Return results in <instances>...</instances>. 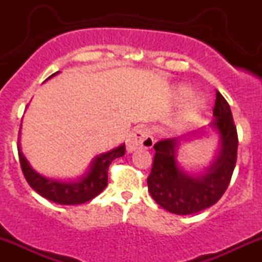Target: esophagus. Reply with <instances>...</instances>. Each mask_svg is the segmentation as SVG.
I'll list each match as a JSON object with an SVG mask.
<instances>
[{"mask_svg": "<svg viewBox=\"0 0 262 262\" xmlns=\"http://www.w3.org/2000/svg\"><path fill=\"white\" fill-rule=\"evenodd\" d=\"M152 145H154V139L149 129L146 128L135 129L127 140L128 152H133L138 149H151Z\"/></svg>", "mask_w": 262, "mask_h": 262, "instance_id": "1", "label": "esophagus"}]
</instances>
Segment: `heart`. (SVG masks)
<instances>
[{"instance_id": "heart-1", "label": "heart", "mask_w": 262, "mask_h": 262, "mask_svg": "<svg viewBox=\"0 0 262 262\" xmlns=\"http://www.w3.org/2000/svg\"><path fill=\"white\" fill-rule=\"evenodd\" d=\"M189 93V90L187 87H181L180 89V95L182 97L187 96ZM203 110V101L201 98H192L191 101H188L187 103L183 106L181 112L179 113L176 118V124L179 127H187L191 124L194 119L200 116L201 111Z\"/></svg>"}]
</instances>
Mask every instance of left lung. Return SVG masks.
Listing matches in <instances>:
<instances>
[{"mask_svg":"<svg viewBox=\"0 0 262 262\" xmlns=\"http://www.w3.org/2000/svg\"><path fill=\"white\" fill-rule=\"evenodd\" d=\"M210 127L219 135L214 160L203 172L189 175L177 162L179 143L185 137L164 139L154 145L155 155L148 188L159 206L173 214H194L209 208L223 196L236 164L237 133L230 107L221 92H215Z\"/></svg>","mask_w":262,"mask_h":262,"instance_id":"8db88e82","label":"left lung"}]
</instances>
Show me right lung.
<instances>
[{
	"mask_svg": "<svg viewBox=\"0 0 262 262\" xmlns=\"http://www.w3.org/2000/svg\"><path fill=\"white\" fill-rule=\"evenodd\" d=\"M53 74L50 77L55 76ZM125 154V145L122 144L118 148L100 154L93 159L89 170L79 177L76 181H59V180L48 179L35 170L32 169L26 156L22 154L18 141V156H19L20 167L27 182L41 197L58 204H81L91 201L92 198L101 193L108 183V167L114 159L121 158Z\"/></svg>",
	"mask_w": 262,
	"mask_h": 262,
	"instance_id": "obj_1",
	"label": "right lung"
}]
</instances>
